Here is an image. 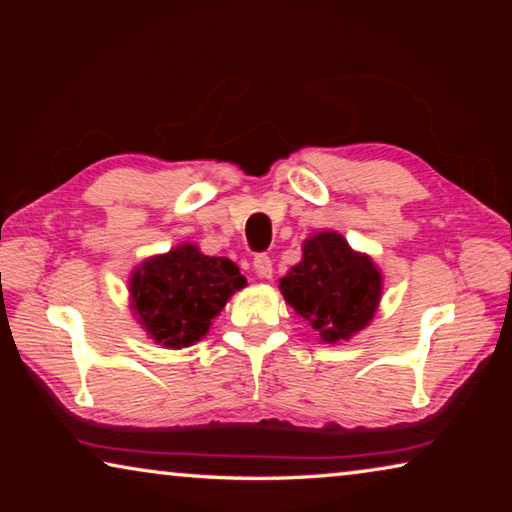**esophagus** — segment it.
<instances>
[{
  "instance_id": "1",
  "label": "esophagus",
  "mask_w": 512,
  "mask_h": 512,
  "mask_svg": "<svg viewBox=\"0 0 512 512\" xmlns=\"http://www.w3.org/2000/svg\"><path fill=\"white\" fill-rule=\"evenodd\" d=\"M253 266H255V273H257L259 277H264V280H271V277H273V262H271V257L257 255Z\"/></svg>"
}]
</instances>
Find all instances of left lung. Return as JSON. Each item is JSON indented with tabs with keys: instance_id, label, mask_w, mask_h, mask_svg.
<instances>
[{
	"instance_id": "8db88e82",
	"label": "left lung",
	"mask_w": 512,
	"mask_h": 512,
	"mask_svg": "<svg viewBox=\"0 0 512 512\" xmlns=\"http://www.w3.org/2000/svg\"><path fill=\"white\" fill-rule=\"evenodd\" d=\"M287 305L305 318L320 343H343L377 314L384 277L372 257L354 250L336 230L302 241V257L280 280Z\"/></svg>"
}]
</instances>
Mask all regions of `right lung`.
I'll list each match as a JSON object with an SVG mask.
<instances>
[{
  "mask_svg": "<svg viewBox=\"0 0 512 512\" xmlns=\"http://www.w3.org/2000/svg\"><path fill=\"white\" fill-rule=\"evenodd\" d=\"M244 287L246 277L235 262L205 255L196 244L183 241L133 268L128 300L153 343L183 350L210 332L225 302Z\"/></svg>",
  "mask_w": 512,
  "mask_h": 512,
  "instance_id": "obj_1",
  "label": "right lung"
}]
</instances>
